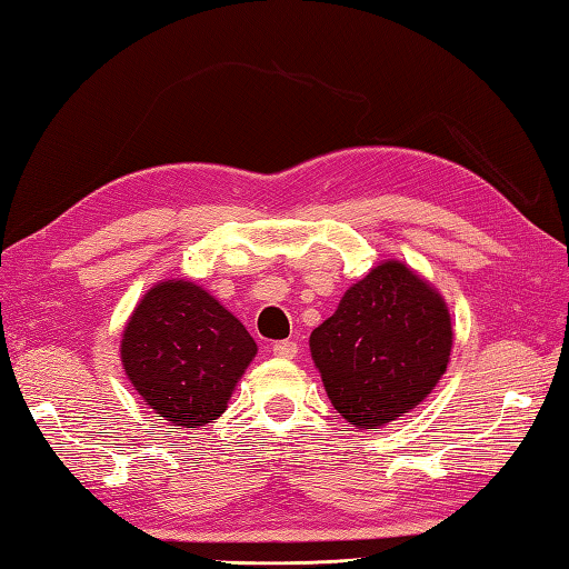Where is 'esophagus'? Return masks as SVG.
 I'll use <instances>...</instances> for the list:
<instances>
[{
  "label": "esophagus",
  "mask_w": 569,
  "mask_h": 569,
  "mask_svg": "<svg viewBox=\"0 0 569 569\" xmlns=\"http://www.w3.org/2000/svg\"><path fill=\"white\" fill-rule=\"evenodd\" d=\"M273 355L281 357V359H293L298 355V342L293 340H281V342H273Z\"/></svg>",
  "instance_id": "esophagus-1"
}]
</instances>
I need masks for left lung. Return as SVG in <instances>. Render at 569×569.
Listing matches in <instances>:
<instances>
[{
	"mask_svg": "<svg viewBox=\"0 0 569 569\" xmlns=\"http://www.w3.org/2000/svg\"><path fill=\"white\" fill-rule=\"evenodd\" d=\"M450 349L445 300L398 261L371 269L310 335L335 410L361 430L416 408L440 381Z\"/></svg>",
	"mask_w": 569,
	"mask_h": 569,
	"instance_id": "8db88e82",
	"label": "left lung"
}]
</instances>
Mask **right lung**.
<instances>
[{"label": "right lung", "mask_w": 569, "mask_h": 569, "mask_svg": "<svg viewBox=\"0 0 569 569\" xmlns=\"http://www.w3.org/2000/svg\"><path fill=\"white\" fill-rule=\"evenodd\" d=\"M253 355L257 342L244 325L188 281L151 288L122 337L129 381L159 418L183 428L224 413Z\"/></svg>", "instance_id": "obj_1"}]
</instances>
